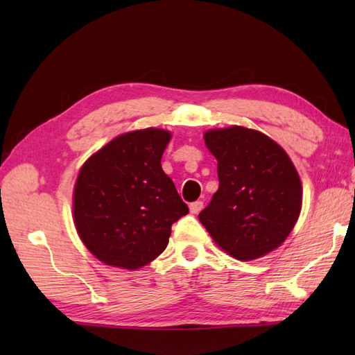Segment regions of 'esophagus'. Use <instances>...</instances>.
<instances>
[{
    "label": "esophagus",
    "instance_id": "obj_1",
    "mask_svg": "<svg viewBox=\"0 0 355 355\" xmlns=\"http://www.w3.org/2000/svg\"><path fill=\"white\" fill-rule=\"evenodd\" d=\"M201 209H202V201H193V202H191V206H189L191 214H198Z\"/></svg>",
    "mask_w": 355,
    "mask_h": 355
}]
</instances>
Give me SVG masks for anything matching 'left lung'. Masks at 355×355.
<instances>
[{"label": "left lung", "instance_id": "1", "mask_svg": "<svg viewBox=\"0 0 355 355\" xmlns=\"http://www.w3.org/2000/svg\"><path fill=\"white\" fill-rule=\"evenodd\" d=\"M206 146L218 162L220 187L198 215L233 258L258 259L290 235L302 207V183L275 140L244 126L210 130Z\"/></svg>", "mask_w": 355, "mask_h": 355}]
</instances>
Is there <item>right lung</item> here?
<instances>
[{
    "label": "right lung",
    "instance_id": "obj_1",
    "mask_svg": "<svg viewBox=\"0 0 355 355\" xmlns=\"http://www.w3.org/2000/svg\"><path fill=\"white\" fill-rule=\"evenodd\" d=\"M171 132H126L82 166L73 214L82 243L107 266L137 270L163 253L172 224L189 214L162 169Z\"/></svg>",
    "mask_w": 355,
    "mask_h": 355
}]
</instances>
